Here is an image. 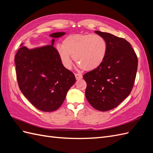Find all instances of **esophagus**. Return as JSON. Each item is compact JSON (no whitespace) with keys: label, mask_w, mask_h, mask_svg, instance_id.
Segmentation results:
<instances>
[{"label":"esophagus","mask_w":153,"mask_h":153,"mask_svg":"<svg viewBox=\"0 0 153 153\" xmlns=\"http://www.w3.org/2000/svg\"><path fill=\"white\" fill-rule=\"evenodd\" d=\"M75 76L76 79L77 80H80V79H82V78H83V76H82V75H81V74H75Z\"/></svg>","instance_id":"34e87169"}]
</instances>
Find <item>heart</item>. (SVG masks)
I'll return each mask as SVG.
<instances>
[{
	"label": "heart",
	"instance_id": "heart-1",
	"mask_svg": "<svg viewBox=\"0 0 153 153\" xmlns=\"http://www.w3.org/2000/svg\"><path fill=\"white\" fill-rule=\"evenodd\" d=\"M107 43L100 36L92 34H73L62 41L57 52L63 65L69 69L72 65L71 57L78 66L86 71L99 68L107 53Z\"/></svg>",
	"mask_w": 153,
	"mask_h": 153
}]
</instances>
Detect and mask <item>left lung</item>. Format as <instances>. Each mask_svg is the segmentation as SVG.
Segmentation results:
<instances>
[{
    "mask_svg": "<svg viewBox=\"0 0 153 153\" xmlns=\"http://www.w3.org/2000/svg\"><path fill=\"white\" fill-rule=\"evenodd\" d=\"M107 43V53L101 65L85 73V97L101 112L117 106L130 94L138 66L137 55L131 44L112 34L96 30Z\"/></svg>",
    "mask_w": 153,
    "mask_h": 153,
    "instance_id": "obj_1",
    "label": "left lung"
}]
</instances>
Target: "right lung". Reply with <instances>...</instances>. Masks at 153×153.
I'll use <instances>...</instances> for the list:
<instances>
[{
	"mask_svg": "<svg viewBox=\"0 0 153 153\" xmlns=\"http://www.w3.org/2000/svg\"><path fill=\"white\" fill-rule=\"evenodd\" d=\"M65 34H51V45L34 48L22 43L15 57L20 91L32 105L43 112L57 110L76 82L74 74L63 66L53 47L55 38Z\"/></svg>",
	"mask_w": 153,
	"mask_h": 153,
	"instance_id": "right-lung-1",
	"label": "right lung"
}]
</instances>
